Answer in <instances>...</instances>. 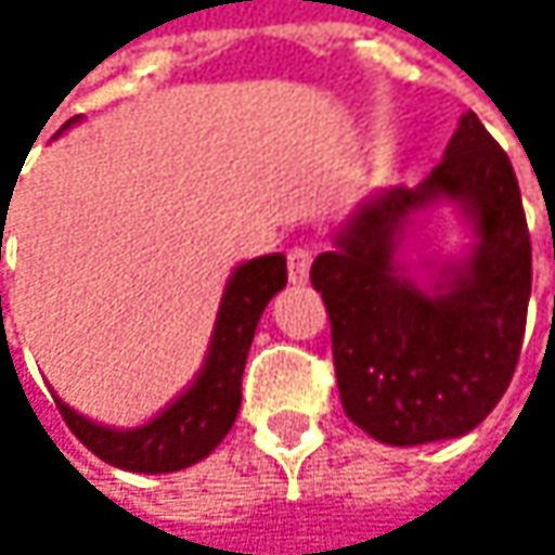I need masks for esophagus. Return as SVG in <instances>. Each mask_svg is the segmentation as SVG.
<instances>
[{
  "instance_id": "esophagus-1",
  "label": "esophagus",
  "mask_w": 555,
  "mask_h": 555,
  "mask_svg": "<svg viewBox=\"0 0 555 555\" xmlns=\"http://www.w3.org/2000/svg\"><path fill=\"white\" fill-rule=\"evenodd\" d=\"M285 263H288V282H292V285L308 282V270H311V247H292V250L285 254Z\"/></svg>"
}]
</instances>
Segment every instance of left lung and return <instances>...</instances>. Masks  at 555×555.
Wrapping results in <instances>:
<instances>
[{
	"label": "left lung",
	"mask_w": 555,
	"mask_h": 555,
	"mask_svg": "<svg viewBox=\"0 0 555 555\" xmlns=\"http://www.w3.org/2000/svg\"><path fill=\"white\" fill-rule=\"evenodd\" d=\"M437 197L464 202L480 244L440 296L397 276L393 234ZM311 263L331 314L334 373L347 417L391 447L463 437L517 370L530 301V231L517 176L476 112L417 185L366 202Z\"/></svg>",
	"instance_id": "1"
}]
</instances>
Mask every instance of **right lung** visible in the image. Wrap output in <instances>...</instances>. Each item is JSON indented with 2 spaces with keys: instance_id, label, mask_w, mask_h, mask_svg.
I'll list each match as a JSON object with an SVG mask.
<instances>
[{
  "instance_id": "add662e5",
  "label": "right lung",
  "mask_w": 555,
  "mask_h": 555,
  "mask_svg": "<svg viewBox=\"0 0 555 555\" xmlns=\"http://www.w3.org/2000/svg\"><path fill=\"white\" fill-rule=\"evenodd\" d=\"M285 279L288 273L282 254L250 260L231 276L221 298L205 370L195 386L176 398L160 417L138 430H112L86 421L56 398L66 427L99 460L131 473H176L205 460L234 427V417L241 411V376L247 350L254 344L263 308L279 288H285Z\"/></svg>"
}]
</instances>
